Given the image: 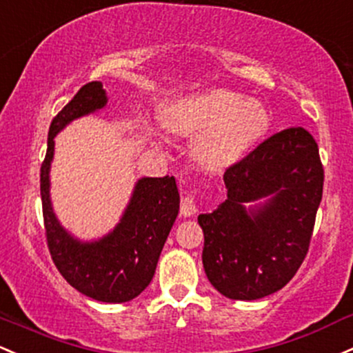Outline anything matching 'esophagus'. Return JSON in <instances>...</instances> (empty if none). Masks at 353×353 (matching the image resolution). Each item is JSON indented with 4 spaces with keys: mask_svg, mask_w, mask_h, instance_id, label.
Wrapping results in <instances>:
<instances>
[{
    "mask_svg": "<svg viewBox=\"0 0 353 353\" xmlns=\"http://www.w3.org/2000/svg\"><path fill=\"white\" fill-rule=\"evenodd\" d=\"M196 212H197V192L191 191L181 199V214L192 216L196 214Z\"/></svg>",
    "mask_w": 353,
    "mask_h": 353,
    "instance_id": "34e87169",
    "label": "esophagus"
}]
</instances>
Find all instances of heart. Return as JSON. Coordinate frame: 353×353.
Instances as JSON below:
<instances>
[{
  "mask_svg": "<svg viewBox=\"0 0 353 353\" xmlns=\"http://www.w3.org/2000/svg\"><path fill=\"white\" fill-rule=\"evenodd\" d=\"M170 132L197 137L194 152L208 168L231 164L265 132L268 115L253 100L228 90H212L177 100L164 112Z\"/></svg>",
  "mask_w": 353,
  "mask_h": 353,
  "instance_id": "1",
  "label": "heart"
}]
</instances>
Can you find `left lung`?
Wrapping results in <instances>:
<instances>
[{"instance_id": "1", "label": "left lung", "mask_w": 353, "mask_h": 353, "mask_svg": "<svg viewBox=\"0 0 353 353\" xmlns=\"http://www.w3.org/2000/svg\"><path fill=\"white\" fill-rule=\"evenodd\" d=\"M319 145L303 127L263 141L226 168L228 199L199 214L208 280L231 300H258L295 276L312 241L323 192ZM269 197L265 205L251 202Z\"/></svg>"}]
</instances>
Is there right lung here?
I'll return each instance as SVG.
<instances>
[{
    "label": "right lung",
    "instance_id": "add662e5",
    "mask_svg": "<svg viewBox=\"0 0 353 353\" xmlns=\"http://www.w3.org/2000/svg\"><path fill=\"white\" fill-rule=\"evenodd\" d=\"M105 103L102 83L90 82L55 115L40 170V191L46 245L61 276L94 300L123 303L141 295L152 280L161 251L179 212V192L174 177H144L135 185L119 226L95 243L77 241L60 226L48 194L53 137L73 119L90 114Z\"/></svg>",
    "mask_w": 353,
    "mask_h": 353
}]
</instances>
